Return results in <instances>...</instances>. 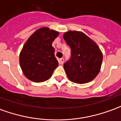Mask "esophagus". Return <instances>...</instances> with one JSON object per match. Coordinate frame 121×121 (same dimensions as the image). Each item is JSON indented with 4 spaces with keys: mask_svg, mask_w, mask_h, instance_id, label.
I'll return each mask as SVG.
<instances>
[{
    "mask_svg": "<svg viewBox=\"0 0 121 121\" xmlns=\"http://www.w3.org/2000/svg\"><path fill=\"white\" fill-rule=\"evenodd\" d=\"M59 62H60V64H63V62H64V59H63V58H60V61H59Z\"/></svg>",
    "mask_w": 121,
    "mask_h": 121,
    "instance_id": "esophagus-1",
    "label": "esophagus"
}]
</instances>
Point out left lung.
<instances>
[{
    "instance_id": "left-lung-1",
    "label": "left lung",
    "mask_w": 121,
    "mask_h": 121,
    "mask_svg": "<svg viewBox=\"0 0 121 121\" xmlns=\"http://www.w3.org/2000/svg\"><path fill=\"white\" fill-rule=\"evenodd\" d=\"M63 37L71 50V58L63 64L68 78L78 84L92 81L100 71L103 60L98 46L80 31H67Z\"/></svg>"
}]
</instances>
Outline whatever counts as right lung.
Listing matches in <instances>:
<instances>
[{"instance_id": "obj_1", "label": "right lung", "mask_w": 121, "mask_h": 121, "mask_svg": "<svg viewBox=\"0 0 121 121\" xmlns=\"http://www.w3.org/2000/svg\"><path fill=\"white\" fill-rule=\"evenodd\" d=\"M58 35V31L42 27L25 43L19 54V64L24 75L30 81L41 82L48 80L58 66L52 46Z\"/></svg>"}]
</instances>
